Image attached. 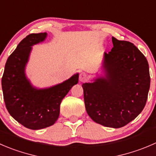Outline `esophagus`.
<instances>
[{"instance_id": "1", "label": "esophagus", "mask_w": 156, "mask_h": 156, "mask_svg": "<svg viewBox=\"0 0 156 156\" xmlns=\"http://www.w3.org/2000/svg\"><path fill=\"white\" fill-rule=\"evenodd\" d=\"M87 74L84 73V72H81L79 75V81L81 82H84L87 80Z\"/></svg>"}]
</instances>
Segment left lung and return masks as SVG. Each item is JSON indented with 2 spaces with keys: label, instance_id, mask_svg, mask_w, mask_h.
Returning a JSON list of instances; mask_svg holds the SVG:
<instances>
[{
  "label": "left lung",
  "instance_id": "left-lung-1",
  "mask_svg": "<svg viewBox=\"0 0 156 156\" xmlns=\"http://www.w3.org/2000/svg\"><path fill=\"white\" fill-rule=\"evenodd\" d=\"M113 47L104 52V75L82 84L87 114L97 123L120 128L133 120L146 105L150 87L147 59L128 41L112 37Z\"/></svg>",
  "mask_w": 156,
  "mask_h": 156
}]
</instances>
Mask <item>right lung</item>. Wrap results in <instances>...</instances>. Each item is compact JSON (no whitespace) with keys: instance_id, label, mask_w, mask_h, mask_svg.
Segmentation results:
<instances>
[{"instance_id":"add662e5","label":"right lung","mask_w":156,"mask_h":156,"mask_svg":"<svg viewBox=\"0 0 156 156\" xmlns=\"http://www.w3.org/2000/svg\"><path fill=\"white\" fill-rule=\"evenodd\" d=\"M47 33H32L18 44L8 57L1 79L4 100L9 113L18 123L30 129H41L56 122L60 104L78 82V73L60 84L36 88L26 75L32 46L46 40Z\"/></svg>"}]
</instances>
